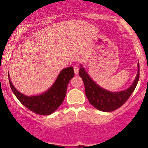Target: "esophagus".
Returning <instances> with one entry per match:
<instances>
[{"mask_svg":"<svg viewBox=\"0 0 148 148\" xmlns=\"http://www.w3.org/2000/svg\"><path fill=\"white\" fill-rule=\"evenodd\" d=\"M73 70H74V73H75V75H77L78 73V71H79V67L78 66H74Z\"/></svg>","mask_w":148,"mask_h":148,"instance_id":"obj_1","label":"esophagus"}]
</instances>
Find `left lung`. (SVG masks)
Here are the masks:
<instances>
[{
    "label": "left lung",
    "mask_w": 148,
    "mask_h": 148,
    "mask_svg": "<svg viewBox=\"0 0 148 148\" xmlns=\"http://www.w3.org/2000/svg\"><path fill=\"white\" fill-rule=\"evenodd\" d=\"M138 70L133 84L127 90L120 92H110L99 87L91 79L89 75L81 66L79 75L83 80L85 94L89 102L94 108L103 112H111L119 108L126 102L133 93L139 79V64L138 63Z\"/></svg>",
    "instance_id": "left-lung-1"
}]
</instances>
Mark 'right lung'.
Here are the masks:
<instances>
[{
	"label": "right lung",
	"instance_id": "add662e5",
	"mask_svg": "<svg viewBox=\"0 0 148 148\" xmlns=\"http://www.w3.org/2000/svg\"><path fill=\"white\" fill-rule=\"evenodd\" d=\"M74 76L73 66L61 70L53 85L44 93L35 96H27L21 93L12 85L9 77L10 87L17 99L29 110L36 114L49 115L54 113L62 104L66 92L67 84Z\"/></svg>",
	"mask_w": 148,
	"mask_h": 148
}]
</instances>
